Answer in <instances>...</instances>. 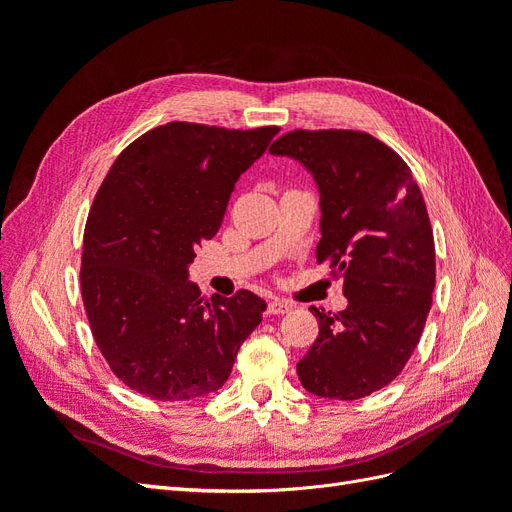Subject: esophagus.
<instances>
[{
	"label": "esophagus",
	"mask_w": 512,
	"mask_h": 512,
	"mask_svg": "<svg viewBox=\"0 0 512 512\" xmlns=\"http://www.w3.org/2000/svg\"><path fill=\"white\" fill-rule=\"evenodd\" d=\"M290 309H292V303L280 301V299H271L269 305H267V312H269L271 316H284V314L290 312Z\"/></svg>",
	"instance_id": "1"
}]
</instances>
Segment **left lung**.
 Returning a JSON list of instances; mask_svg holds the SVG:
<instances>
[{
  "label": "left lung",
  "instance_id": "1",
  "mask_svg": "<svg viewBox=\"0 0 512 512\" xmlns=\"http://www.w3.org/2000/svg\"><path fill=\"white\" fill-rule=\"evenodd\" d=\"M299 160L320 190L318 262L344 280V312L309 307L320 333L297 363L303 389L361 399L393 382L425 329L436 247L421 188L397 153L367 132L294 130L269 149Z\"/></svg>",
  "mask_w": 512,
  "mask_h": 512
}]
</instances>
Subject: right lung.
Listing matches in <instances>:
<instances>
[{"mask_svg":"<svg viewBox=\"0 0 512 512\" xmlns=\"http://www.w3.org/2000/svg\"><path fill=\"white\" fill-rule=\"evenodd\" d=\"M277 132L170 121L138 136L104 177L85 224L81 294L102 356L132 391L158 401L218 391L260 324L258 294L207 299L188 265Z\"/></svg>","mask_w":512,"mask_h":512,"instance_id":"1","label":"right lung"}]
</instances>
